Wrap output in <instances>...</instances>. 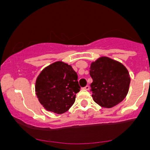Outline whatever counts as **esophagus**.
Wrapping results in <instances>:
<instances>
[{"label":"esophagus","mask_w":150,"mask_h":150,"mask_svg":"<svg viewBox=\"0 0 150 150\" xmlns=\"http://www.w3.org/2000/svg\"><path fill=\"white\" fill-rule=\"evenodd\" d=\"M83 89H86V90H89V85H86V86H84V87H83Z\"/></svg>","instance_id":"34e87169"}]
</instances>
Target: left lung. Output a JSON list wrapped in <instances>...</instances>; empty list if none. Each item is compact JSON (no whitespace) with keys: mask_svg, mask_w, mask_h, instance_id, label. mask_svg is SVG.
<instances>
[{"mask_svg":"<svg viewBox=\"0 0 150 150\" xmlns=\"http://www.w3.org/2000/svg\"><path fill=\"white\" fill-rule=\"evenodd\" d=\"M89 74L92 78V97L100 107L111 108L125 98L130 77L121 63L103 56L92 62Z\"/></svg>","mask_w":150,"mask_h":150,"instance_id":"obj_1","label":"left lung"}]
</instances>
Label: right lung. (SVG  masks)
<instances>
[{
  "instance_id": "1",
  "label": "right lung",
  "mask_w": 150,
  "mask_h": 150,
  "mask_svg": "<svg viewBox=\"0 0 150 150\" xmlns=\"http://www.w3.org/2000/svg\"><path fill=\"white\" fill-rule=\"evenodd\" d=\"M78 75L70 65L56 61L45 67L35 81V94L47 111L62 114L75 103L80 91Z\"/></svg>"
}]
</instances>
